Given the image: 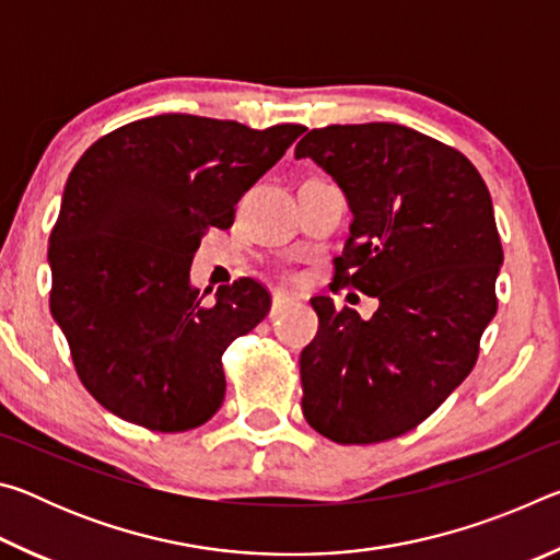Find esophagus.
Listing matches in <instances>:
<instances>
[{
  "instance_id": "34e87169",
  "label": "esophagus",
  "mask_w": 560,
  "mask_h": 560,
  "mask_svg": "<svg viewBox=\"0 0 560 560\" xmlns=\"http://www.w3.org/2000/svg\"><path fill=\"white\" fill-rule=\"evenodd\" d=\"M291 303V296L289 293H283V291H273V301H271V316H279L283 308H287Z\"/></svg>"
}]
</instances>
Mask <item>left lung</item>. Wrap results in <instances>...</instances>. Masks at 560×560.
I'll return each mask as SVG.
<instances>
[{
    "label": "left lung",
    "instance_id": "obj_1",
    "mask_svg": "<svg viewBox=\"0 0 560 560\" xmlns=\"http://www.w3.org/2000/svg\"><path fill=\"white\" fill-rule=\"evenodd\" d=\"M343 189L353 222L336 281L377 299L373 318L316 296L301 353L303 417L338 444L400 438L471 373L497 314L494 205L467 158L397 122L311 130L296 145Z\"/></svg>",
    "mask_w": 560,
    "mask_h": 560
}]
</instances>
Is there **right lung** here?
<instances>
[{"label": "right lung", "instance_id": "add662e5", "mask_svg": "<svg viewBox=\"0 0 560 560\" xmlns=\"http://www.w3.org/2000/svg\"><path fill=\"white\" fill-rule=\"evenodd\" d=\"M303 130L165 113L108 132L73 165L49 240L51 316L108 412L185 432L220 410L222 353L271 296L240 279L207 299L189 267L207 226H232L240 197Z\"/></svg>", "mask_w": 560, "mask_h": 560}]
</instances>
